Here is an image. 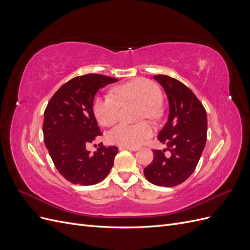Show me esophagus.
<instances>
[{
  "label": "esophagus",
  "instance_id": "obj_1",
  "mask_svg": "<svg viewBox=\"0 0 250 250\" xmlns=\"http://www.w3.org/2000/svg\"><path fill=\"white\" fill-rule=\"evenodd\" d=\"M120 150H130V151H137L139 148L138 147H129V146H120Z\"/></svg>",
  "mask_w": 250,
  "mask_h": 250
}]
</instances>
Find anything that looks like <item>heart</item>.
<instances>
[{
  "instance_id": "heart-1",
  "label": "heart",
  "mask_w": 250,
  "mask_h": 250,
  "mask_svg": "<svg viewBox=\"0 0 250 250\" xmlns=\"http://www.w3.org/2000/svg\"><path fill=\"white\" fill-rule=\"evenodd\" d=\"M113 94L120 104L126 102L141 104L142 118L156 119L160 117V104L163 96L161 89L153 82L142 78L135 79L115 87ZM116 101L108 95L97 96L94 99L93 112L101 125L108 127L117 122L120 106ZM152 133L153 127L148 122L138 125L121 124L107 133V140L117 145L137 147Z\"/></svg>"
}]
</instances>
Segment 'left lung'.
Segmentation results:
<instances>
[{"mask_svg": "<svg viewBox=\"0 0 250 250\" xmlns=\"http://www.w3.org/2000/svg\"><path fill=\"white\" fill-rule=\"evenodd\" d=\"M163 86L169 101V117L157 135L166 150H153L154 158L144 169V175L158 187H175L192 175L206 146L207 111L192 90L166 75L153 77Z\"/></svg>", "mask_w": 250, "mask_h": 250, "instance_id": "left-lung-1", "label": "left lung"}]
</instances>
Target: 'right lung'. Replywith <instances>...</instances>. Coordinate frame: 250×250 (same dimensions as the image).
Here are the masks:
<instances>
[{
    "mask_svg": "<svg viewBox=\"0 0 250 250\" xmlns=\"http://www.w3.org/2000/svg\"><path fill=\"white\" fill-rule=\"evenodd\" d=\"M117 81L100 74L75 77L57 90L44 110V144L58 172L74 185H96L112 168L116 146L99 145L94 154L86 146L102 134L93 112L95 95Z\"/></svg>",
    "mask_w": 250,
    "mask_h": 250,
    "instance_id": "right-lung-1",
    "label": "right lung"
}]
</instances>
